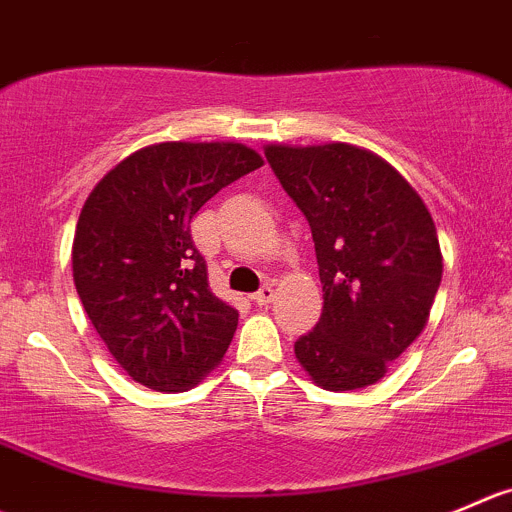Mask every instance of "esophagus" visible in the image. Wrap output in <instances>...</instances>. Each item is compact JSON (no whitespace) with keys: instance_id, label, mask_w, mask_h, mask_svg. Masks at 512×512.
<instances>
[{"instance_id":"1","label":"esophagus","mask_w":512,"mask_h":512,"mask_svg":"<svg viewBox=\"0 0 512 512\" xmlns=\"http://www.w3.org/2000/svg\"><path fill=\"white\" fill-rule=\"evenodd\" d=\"M272 297H275V290H272V285H262L260 290L252 295V302H255V305H267V302H272Z\"/></svg>"}]
</instances>
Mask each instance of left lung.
<instances>
[{"label": "left lung", "mask_w": 512, "mask_h": 512, "mask_svg": "<svg viewBox=\"0 0 512 512\" xmlns=\"http://www.w3.org/2000/svg\"><path fill=\"white\" fill-rule=\"evenodd\" d=\"M265 157L310 222L322 282L297 362L325 390L367 388L428 325L443 277L433 217L395 167L355 145H267Z\"/></svg>", "instance_id": "1"}]
</instances>
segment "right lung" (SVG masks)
I'll return each instance as SVG.
<instances>
[{"instance_id":"1","label":"right lung","mask_w":512,"mask_h":512,"mask_svg":"<svg viewBox=\"0 0 512 512\" xmlns=\"http://www.w3.org/2000/svg\"><path fill=\"white\" fill-rule=\"evenodd\" d=\"M262 167L237 142H160L89 192L72 245L74 287L127 375L180 393L225 357L237 310L215 297L190 222L222 187Z\"/></svg>"}]
</instances>
